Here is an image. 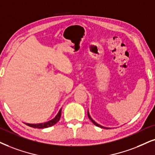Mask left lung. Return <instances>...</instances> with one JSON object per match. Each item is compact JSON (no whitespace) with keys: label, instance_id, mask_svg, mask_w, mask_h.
Masks as SVG:
<instances>
[{"label":"left lung","instance_id":"obj_1","mask_svg":"<svg viewBox=\"0 0 155 155\" xmlns=\"http://www.w3.org/2000/svg\"><path fill=\"white\" fill-rule=\"evenodd\" d=\"M87 114H88V117H89V118L90 120H91V121H92V122H93V124H95L96 126H97V127H101V128H104V129H110V128H108V127H103V126H101V125L99 124H98V123L96 122V121H95L93 119L91 118V116H90V114H89V109H88V112H87Z\"/></svg>","mask_w":155,"mask_h":155}]
</instances>
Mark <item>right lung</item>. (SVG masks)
<instances>
[{
  "instance_id": "1",
  "label": "right lung",
  "mask_w": 155,
  "mask_h": 155,
  "mask_svg": "<svg viewBox=\"0 0 155 155\" xmlns=\"http://www.w3.org/2000/svg\"><path fill=\"white\" fill-rule=\"evenodd\" d=\"M61 110H62V108H61L60 110L58 111L57 114L56 115V117H55L54 119H52L51 120L46 121V122H44V123H39V124H28V123H25V124L28 125L29 127H33V128H38V129L48 128V127H50L53 126V125L56 124V123L59 121V119L61 118Z\"/></svg>"
}]
</instances>
